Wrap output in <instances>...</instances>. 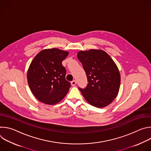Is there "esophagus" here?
I'll return each mask as SVG.
<instances>
[{"instance_id": "34e87169", "label": "esophagus", "mask_w": 151, "mask_h": 151, "mask_svg": "<svg viewBox=\"0 0 151 151\" xmlns=\"http://www.w3.org/2000/svg\"><path fill=\"white\" fill-rule=\"evenodd\" d=\"M71 84H72V86H75V85L76 84V81H75V80L72 81L71 82Z\"/></svg>"}]
</instances>
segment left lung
I'll list each match as a JSON object with an SVG mask.
<instances>
[{
	"instance_id": "8db88e82",
	"label": "left lung",
	"mask_w": 151,
	"mask_h": 151,
	"mask_svg": "<svg viewBox=\"0 0 151 151\" xmlns=\"http://www.w3.org/2000/svg\"><path fill=\"white\" fill-rule=\"evenodd\" d=\"M77 56L88 82L85 88H79L85 100L100 108L111 104L118 96L121 83V75L116 63L101 50L80 51Z\"/></svg>"
}]
</instances>
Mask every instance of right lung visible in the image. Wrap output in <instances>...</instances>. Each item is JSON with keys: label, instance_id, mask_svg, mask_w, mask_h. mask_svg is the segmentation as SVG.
<instances>
[{"label": "right lung", "instance_id": "1", "mask_svg": "<svg viewBox=\"0 0 151 151\" xmlns=\"http://www.w3.org/2000/svg\"><path fill=\"white\" fill-rule=\"evenodd\" d=\"M69 52L58 48L40 51L27 70V82L34 96L40 102L54 105L68 94L70 83L66 80V69L62 61Z\"/></svg>", "mask_w": 151, "mask_h": 151}]
</instances>
